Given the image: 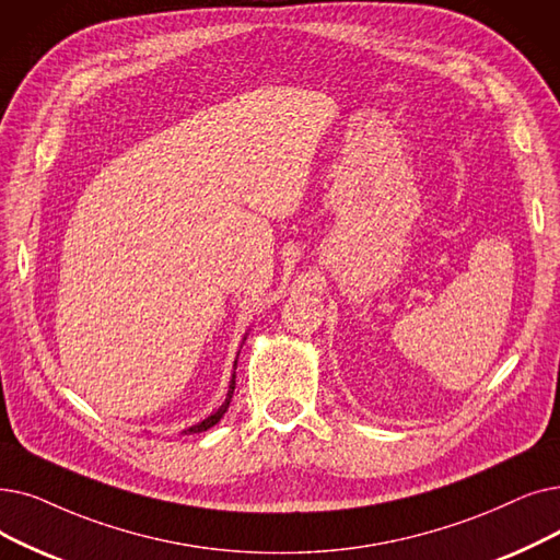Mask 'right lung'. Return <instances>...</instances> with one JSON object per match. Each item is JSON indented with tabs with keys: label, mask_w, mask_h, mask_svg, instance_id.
I'll list each match as a JSON object with an SVG mask.
<instances>
[{
	"label": "right lung",
	"mask_w": 560,
	"mask_h": 560,
	"mask_svg": "<svg viewBox=\"0 0 560 560\" xmlns=\"http://www.w3.org/2000/svg\"><path fill=\"white\" fill-rule=\"evenodd\" d=\"M237 363V361H235ZM233 388H235V373H233V380H231V386H229V394H226V400H224V405L214 411V415H210L206 421H201L199 425H191L187 432H203V430H208V428H212L214 423H220V419L226 415V409H229V405H231V398H233Z\"/></svg>",
	"instance_id": "1"
}]
</instances>
